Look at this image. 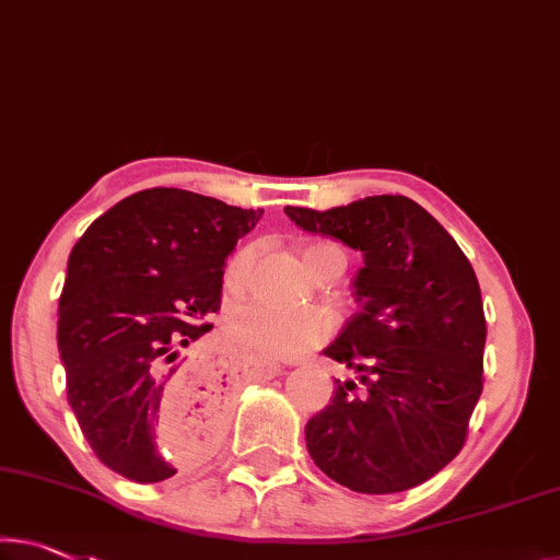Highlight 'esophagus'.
Masks as SVG:
<instances>
[{"label": "esophagus", "mask_w": 560, "mask_h": 560, "mask_svg": "<svg viewBox=\"0 0 560 560\" xmlns=\"http://www.w3.org/2000/svg\"><path fill=\"white\" fill-rule=\"evenodd\" d=\"M280 366L278 363H267V361H260L257 363V374H260L262 378H270V376H278L280 374Z\"/></svg>", "instance_id": "esophagus-1"}]
</instances>
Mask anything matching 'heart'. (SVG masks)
Instances as JSON below:
<instances>
[{
    "instance_id": "heart-1",
    "label": "heart",
    "mask_w": 560,
    "mask_h": 560,
    "mask_svg": "<svg viewBox=\"0 0 560 560\" xmlns=\"http://www.w3.org/2000/svg\"><path fill=\"white\" fill-rule=\"evenodd\" d=\"M326 255H343L334 245H307L303 260L307 270ZM255 260V245H245L234 253L224 267V285L240 290L245 285L249 265ZM334 315L326 307H278L262 300H249L230 313V336L242 348L265 359H295L320 346L334 334Z\"/></svg>"
}]
</instances>
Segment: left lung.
I'll list each match as a JSON object with an SVG mask.
<instances>
[{
	"mask_svg": "<svg viewBox=\"0 0 560 560\" xmlns=\"http://www.w3.org/2000/svg\"><path fill=\"white\" fill-rule=\"evenodd\" d=\"M305 232L361 249L353 313L326 351L355 381L305 424L315 465L366 495L434 477L465 447L482 394L485 311L472 265L427 209L381 194L326 212L285 207Z\"/></svg>",
	"mask_w": 560,
	"mask_h": 560,
	"instance_id": "8db88e82",
	"label": "left lung"
}]
</instances>
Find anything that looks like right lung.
Returning a JSON list of instances; mask_svg holds the SVG:
<instances>
[{"label":"right lung","mask_w":560,"mask_h":560,"mask_svg":"<svg viewBox=\"0 0 560 560\" xmlns=\"http://www.w3.org/2000/svg\"><path fill=\"white\" fill-rule=\"evenodd\" d=\"M262 209L184 189L136 191L88 226L68 260L58 348L68 404L105 467L161 482L197 467L214 436L222 394L179 348L220 311L224 260ZM166 402L185 409L184 445H161Z\"/></svg>","instance_id":"obj_1"}]
</instances>
